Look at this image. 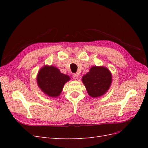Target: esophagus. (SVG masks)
<instances>
[{
  "label": "esophagus",
  "instance_id": "34e87169",
  "mask_svg": "<svg viewBox=\"0 0 148 148\" xmlns=\"http://www.w3.org/2000/svg\"><path fill=\"white\" fill-rule=\"evenodd\" d=\"M73 78L75 80H78V76L77 74H74L73 75Z\"/></svg>",
  "mask_w": 148,
  "mask_h": 148
}]
</instances>
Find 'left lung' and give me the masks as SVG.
Returning a JSON list of instances; mask_svg holds the SVG:
<instances>
[{"mask_svg": "<svg viewBox=\"0 0 148 148\" xmlns=\"http://www.w3.org/2000/svg\"><path fill=\"white\" fill-rule=\"evenodd\" d=\"M112 82V73L104 66H92L89 72L82 77V82L88 94L95 98L105 95L109 89Z\"/></svg>", "mask_w": 148, "mask_h": 148, "instance_id": "1", "label": "left lung"}]
</instances>
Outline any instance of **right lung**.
I'll list each match as a JSON object with an SVG mask.
<instances>
[{"label":"right lung","instance_id":"right-lung-1","mask_svg":"<svg viewBox=\"0 0 148 148\" xmlns=\"http://www.w3.org/2000/svg\"><path fill=\"white\" fill-rule=\"evenodd\" d=\"M70 80L69 75L62 73L54 66L47 65L39 70L36 77L40 89L46 95L54 98L60 95L65 84Z\"/></svg>","mask_w":148,"mask_h":148}]
</instances>
